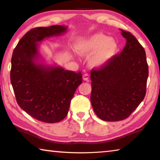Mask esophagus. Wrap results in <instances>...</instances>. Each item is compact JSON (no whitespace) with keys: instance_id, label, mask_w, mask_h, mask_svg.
I'll use <instances>...</instances> for the list:
<instances>
[{"instance_id":"obj_1","label":"esophagus","mask_w":160,"mask_h":160,"mask_svg":"<svg viewBox=\"0 0 160 160\" xmlns=\"http://www.w3.org/2000/svg\"><path fill=\"white\" fill-rule=\"evenodd\" d=\"M89 75L87 73H85V74L83 75V80L84 81H88L89 80Z\"/></svg>"}]
</instances>
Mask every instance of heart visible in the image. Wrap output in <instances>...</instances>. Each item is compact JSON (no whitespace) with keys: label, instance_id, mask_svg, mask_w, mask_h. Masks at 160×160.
<instances>
[{"label":"heart","instance_id":"1","mask_svg":"<svg viewBox=\"0 0 160 160\" xmlns=\"http://www.w3.org/2000/svg\"><path fill=\"white\" fill-rule=\"evenodd\" d=\"M76 52L83 56H89V65L100 68L108 64L117 51L118 45L112 38L97 33L85 38H80L74 46Z\"/></svg>","mask_w":160,"mask_h":160}]
</instances>
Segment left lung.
I'll return each instance as SVG.
<instances>
[{
    "label": "left lung",
    "instance_id": "8db88e82",
    "mask_svg": "<svg viewBox=\"0 0 160 160\" xmlns=\"http://www.w3.org/2000/svg\"><path fill=\"white\" fill-rule=\"evenodd\" d=\"M121 30L126 45L108 64L91 71V103L105 121L128 118L144 98L149 69L145 50L131 32Z\"/></svg>",
    "mask_w": 160,
    "mask_h": 160
}]
</instances>
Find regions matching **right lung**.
Listing matches in <instances>:
<instances>
[{"label": "right lung", "instance_id": "1", "mask_svg": "<svg viewBox=\"0 0 160 160\" xmlns=\"http://www.w3.org/2000/svg\"><path fill=\"white\" fill-rule=\"evenodd\" d=\"M68 27L53 25L34 28L23 36L11 58V82L19 107L40 121L53 123L68 114L71 100L82 83V73L48 66L40 61L39 43L58 37Z\"/></svg>", "mask_w": 160, "mask_h": 160}]
</instances>
